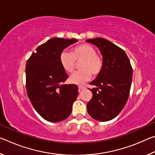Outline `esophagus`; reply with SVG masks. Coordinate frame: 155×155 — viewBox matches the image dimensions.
I'll return each instance as SVG.
<instances>
[{"label":"esophagus","mask_w":155,"mask_h":155,"mask_svg":"<svg viewBox=\"0 0 155 155\" xmlns=\"http://www.w3.org/2000/svg\"><path fill=\"white\" fill-rule=\"evenodd\" d=\"M85 88H86V87H85L84 85H79V86H78V91L83 90H85Z\"/></svg>","instance_id":"1"}]
</instances>
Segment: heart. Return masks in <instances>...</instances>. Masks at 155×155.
<instances>
[{
  "mask_svg": "<svg viewBox=\"0 0 155 155\" xmlns=\"http://www.w3.org/2000/svg\"><path fill=\"white\" fill-rule=\"evenodd\" d=\"M80 71L73 74L70 78V83L81 85L87 81L92 74L94 76L101 73L103 68V60L96 54V49L90 44H81L75 46L71 53L63 51L59 57L62 68L67 72H74L76 61L82 60Z\"/></svg>",
  "mask_w": 155,
  "mask_h": 155,
  "instance_id": "heart-1",
  "label": "heart"
}]
</instances>
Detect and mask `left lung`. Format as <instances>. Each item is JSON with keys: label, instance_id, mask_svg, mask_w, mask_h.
Segmentation results:
<instances>
[{"label": "left lung", "instance_id": "8db88e82", "mask_svg": "<svg viewBox=\"0 0 155 155\" xmlns=\"http://www.w3.org/2000/svg\"><path fill=\"white\" fill-rule=\"evenodd\" d=\"M101 52L103 68L90 84L92 98L87 104L89 115L96 120L106 122L114 119L124 108L129 96L133 68L124 50L104 38L86 40Z\"/></svg>", "mask_w": 155, "mask_h": 155}]
</instances>
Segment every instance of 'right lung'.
I'll list each match as a JSON object with an SVG mask.
<instances>
[{
    "label": "right lung",
    "instance_id": "add662e5",
    "mask_svg": "<svg viewBox=\"0 0 155 155\" xmlns=\"http://www.w3.org/2000/svg\"><path fill=\"white\" fill-rule=\"evenodd\" d=\"M75 39L54 38L39 46L26 65L27 95L35 111L51 122L64 120L71 114L78 86L64 84L68 78L59 57Z\"/></svg>",
    "mask_w": 155,
    "mask_h": 155
}]
</instances>
